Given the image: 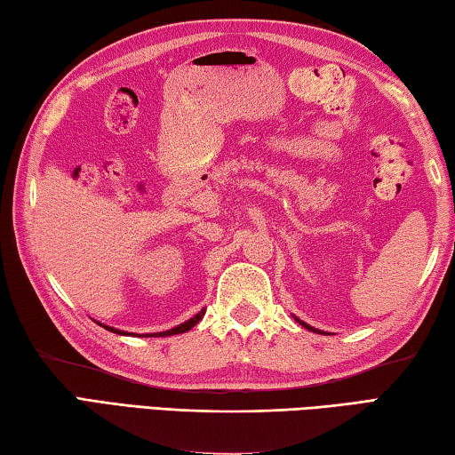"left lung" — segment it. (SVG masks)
Instances as JSON below:
<instances>
[{"mask_svg": "<svg viewBox=\"0 0 455 455\" xmlns=\"http://www.w3.org/2000/svg\"><path fill=\"white\" fill-rule=\"evenodd\" d=\"M296 322H299L301 325H304V328L306 330H309V331H315V333H323V331H320V330H315V328H312V325H307L306 322H301V320H298V317H296Z\"/></svg>", "mask_w": 455, "mask_h": 455, "instance_id": "8db88e82", "label": "left lung"}]
</instances>
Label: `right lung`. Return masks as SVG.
Masks as SVG:
<instances>
[{"instance_id": "add662e5", "label": "right lung", "mask_w": 455, "mask_h": 455, "mask_svg": "<svg viewBox=\"0 0 455 455\" xmlns=\"http://www.w3.org/2000/svg\"><path fill=\"white\" fill-rule=\"evenodd\" d=\"M204 314H205V309H202V312H197L194 317H189L188 322H183V323H180V325H175V328H172V330L157 331V333H146V336H143V338H167V336H175V333H186V331H189L191 328H194V325H196L199 320H202ZM98 323H100V322H98ZM100 325H103V323H100ZM103 328L109 330V331H114V333H119V336H138V338H140V333L124 331V330L111 328V325H103Z\"/></svg>"}]
</instances>
